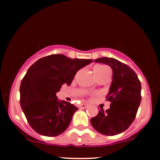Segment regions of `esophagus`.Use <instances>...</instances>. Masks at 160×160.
I'll use <instances>...</instances> for the list:
<instances>
[{
	"label": "esophagus",
	"mask_w": 160,
	"mask_h": 160,
	"mask_svg": "<svg viewBox=\"0 0 160 160\" xmlns=\"http://www.w3.org/2000/svg\"><path fill=\"white\" fill-rule=\"evenodd\" d=\"M88 106H89V104H82L81 105H80V108H81L82 109H86Z\"/></svg>",
	"instance_id": "obj_1"
}]
</instances>
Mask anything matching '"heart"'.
Returning <instances> with one entry per match:
<instances>
[{
  "instance_id": "b5f03b06",
  "label": "heart",
  "mask_w": 160,
  "mask_h": 160,
  "mask_svg": "<svg viewBox=\"0 0 160 160\" xmlns=\"http://www.w3.org/2000/svg\"><path fill=\"white\" fill-rule=\"evenodd\" d=\"M107 68H108L106 67V66L97 65V66H95V67H94V68H93V71H94V74H98V73L102 72L104 70H105Z\"/></svg>"
}]
</instances>
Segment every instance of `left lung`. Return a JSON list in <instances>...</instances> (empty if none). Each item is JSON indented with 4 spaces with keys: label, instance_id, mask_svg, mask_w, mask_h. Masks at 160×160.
<instances>
[{
    "label": "left lung",
    "instance_id": "1",
    "mask_svg": "<svg viewBox=\"0 0 160 160\" xmlns=\"http://www.w3.org/2000/svg\"><path fill=\"white\" fill-rule=\"evenodd\" d=\"M95 62L109 65L113 71V81L106 96L111 103L109 109H101L90 122L98 132L113 136L127 129L135 119L141 101V82L131 68L117 59L102 57Z\"/></svg>",
    "mask_w": 160,
    "mask_h": 160
}]
</instances>
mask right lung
<instances>
[{
  "instance_id": "right-lung-1",
  "label": "right lung",
  "mask_w": 160,
  "mask_h": 160,
  "mask_svg": "<svg viewBox=\"0 0 160 160\" xmlns=\"http://www.w3.org/2000/svg\"><path fill=\"white\" fill-rule=\"evenodd\" d=\"M92 61L53 54L29 68L20 85V104L36 132L53 137L67 129L78 108L70 102H58L56 92L63 84L71 85L79 70Z\"/></svg>"
}]
</instances>
